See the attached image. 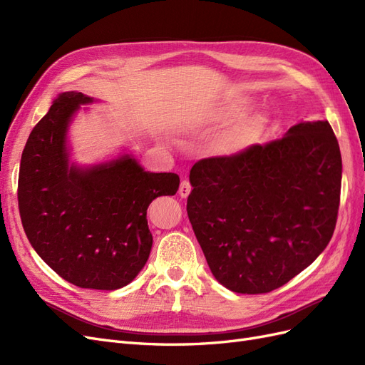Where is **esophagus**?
Masks as SVG:
<instances>
[{"label":"esophagus","mask_w":365,"mask_h":365,"mask_svg":"<svg viewBox=\"0 0 365 365\" xmlns=\"http://www.w3.org/2000/svg\"><path fill=\"white\" fill-rule=\"evenodd\" d=\"M190 192H192V185H190V182L187 181V180H182V181H181V184H180L178 193L181 195V197H187V196L190 195Z\"/></svg>","instance_id":"obj_1"}]
</instances>
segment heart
I'll use <instances>...</instances> for the list:
<instances>
[{"label":"heart","mask_w":365,"mask_h":365,"mask_svg":"<svg viewBox=\"0 0 365 365\" xmlns=\"http://www.w3.org/2000/svg\"><path fill=\"white\" fill-rule=\"evenodd\" d=\"M248 108V101L245 98H237V101L228 102L220 106L217 111L213 114L215 121L217 123H231L245 114ZM262 126V120L259 117H247L237 123L233 129L228 130L225 137L219 143V150L231 155V153H237L242 149H245L250 143L256 138Z\"/></svg>","instance_id":"heart-1"}]
</instances>
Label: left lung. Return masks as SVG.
Returning <instances> with one entry per match:
<instances>
[{
    "instance_id": "8db88e82",
    "label": "left lung",
    "mask_w": 365,
    "mask_h": 365,
    "mask_svg": "<svg viewBox=\"0 0 365 365\" xmlns=\"http://www.w3.org/2000/svg\"><path fill=\"white\" fill-rule=\"evenodd\" d=\"M341 172L329 121L195 163L187 215L216 280L267 294L309 267L332 239Z\"/></svg>"
}]
</instances>
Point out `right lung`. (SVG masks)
Here are the masks:
<instances>
[{
    "label": "right lung",
    "instance_id": "add662e5",
    "mask_svg": "<svg viewBox=\"0 0 365 365\" xmlns=\"http://www.w3.org/2000/svg\"><path fill=\"white\" fill-rule=\"evenodd\" d=\"M82 93H62L30 132L21 157L18 207L31 247L63 280L114 291L148 262V207L175 195L176 173H150L130 157L81 170L68 164L65 132Z\"/></svg>",
    "mask_w": 365,
    "mask_h": 365
}]
</instances>
